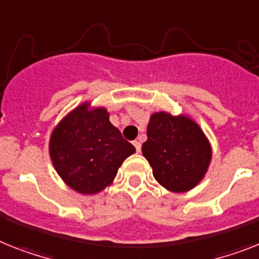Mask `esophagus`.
<instances>
[{
  "label": "esophagus",
  "mask_w": 259,
  "mask_h": 259,
  "mask_svg": "<svg viewBox=\"0 0 259 259\" xmlns=\"http://www.w3.org/2000/svg\"><path fill=\"white\" fill-rule=\"evenodd\" d=\"M134 145L135 148H136V152H140V151H142V143L139 142V140H135Z\"/></svg>",
  "instance_id": "34e87169"
}]
</instances>
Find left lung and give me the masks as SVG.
<instances>
[{
	"instance_id": "left-lung-1",
	"label": "left lung",
	"mask_w": 259,
	"mask_h": 259,
	"mask_svg": "<svg viewBox=\"0 0 259 259\" xmlns=\"http://www.w3.org/2000/svg\"><path fill=\"white\" fill-rule=\"evenodd\" d=\"M143 155L152 166L153 177L173 192L196 187L208 169L210 145L194 121L165 112L153 114L148 124Z\"/></svg>"
}]
</instances>
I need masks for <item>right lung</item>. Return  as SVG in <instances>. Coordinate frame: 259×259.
<instances>
[{"mask_svg": "<svg viewBox=\"0 0 259 259\" xmlns=\"http://www.w3.org/2000/svg\"><path fill=\"white\" fill-rule=\"evenodd\" d=\"M135 147L110 123L104 108L89 111L82 104L59 123L51 135L50 156L58 175L83 194L110 185Z\"/></svg>", "mask_w": 259, "mask_h": 259, "instance_id": "add662e5", "label": "right lung"}]
</instances>
